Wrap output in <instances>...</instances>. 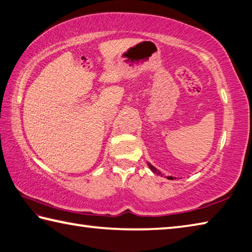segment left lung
<instances>
[{
  "instance_id": "left-lung-1",
  "label": "left lung",
  "mask_w": 252,
  "mask_h": 252,
  "mask_svg": "<svg viewBox=\"0 0 252 252\" xmlns=\"http://www.w3.org/2000/svg\"><path fill=\"white\" fill-rule=\"evenodd\" d=\"M148 165H149V167L151 168V170H152L154 173H158V174H161V173H159L158 170H157V168H155V167H153L152 165H151V164H148ZM167 178H168V180H173V178L174 177H172V176H167Z\"/></svg>"
}]
</instances>
